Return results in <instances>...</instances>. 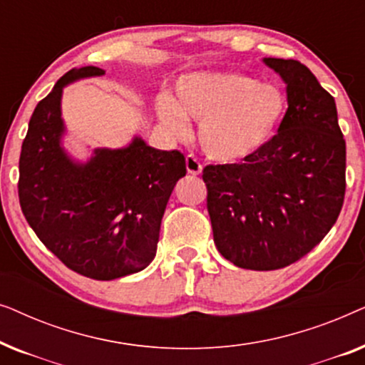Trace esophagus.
Returning <instances> with one entry per match:
<instances>
[{"label":"esophagus","mask_w":365,"mask_h":365,"mask_svg":"<svg viewBox=\"0 0 365 365\" xmlns=\"http://www.w3.org/2000/svg\"><path fill=\"white\" fill-rule=\"evenodd\" d=\"M186 169H187L189 174H192V176H197V174H201L202 166H201V163L197 161L196 156L189 154V156H186Z\"/></svg>","instance_id":"1"}]
</instances>
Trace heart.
Masks as SVG:
<instances>
[{
    "label": "heart",
    "mask_w": 365,
    "mask_h": 365,
    "mask_svg": "<svg viewBox=\"0 0 365 365\" xmlns=\"http://www.w3.org/2000/svg\"><path fill=\"white\" fill-rule=\"evenodd\" d=\"M178 101L161 96V121L184 136L187 118L201 123L199 144L207 158L222 164L246 161L276 134L286 113V96L274 84L242 74H194L176 89Z\"/></svg>",
    "instance_id": "b5f03b06"
}]
</instances>
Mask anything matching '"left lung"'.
Listing matches in <instances>:
<instances>
[{
    "label": "left lung",
    "instance_id": "obj_1",
    "mask_svg": "<svg viewBox=\"0 0 365 365\" xmlns=\"http://www.w3.org/2000/svg\"><path fill=\"white\" fill-rule=\"evenodd\" d=\"M286 83L277 134L246 161L206 166L217 251L234 266L274 271L312 251L346 194V141L334 98L296 59L264 58Z\"/></svg>",
    "mask_w": 365,
    "mask_h": 365
}]
</instances>
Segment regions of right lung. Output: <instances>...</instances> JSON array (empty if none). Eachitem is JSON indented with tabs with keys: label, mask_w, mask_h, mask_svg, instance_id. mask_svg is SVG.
<instances>
[{
	"label": "right lung",
	"mask_w": 365,
	"mask_h": 365,
	"mask_svg": "<svg viewBox=\"0 0 365 365\" xmlns=\"http://www.w3.org/2000/svg\"><path fill=\"white\" fill-rule=\"evenodd\" d=\"M103 74L96 66L71 69L34 108L18 194L28 224L64 266L111 281L143 271L156 256L164 209L186 176V159L139 136L126 148L94 149L86 163L69 158L61 144L63 88Z\"/></svg>",
	"instance_id": "right-lung-1"
}]
</instances>
